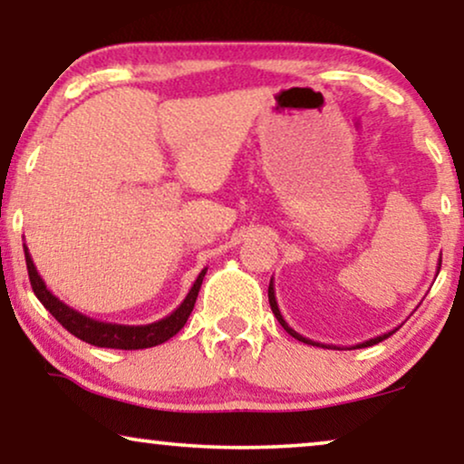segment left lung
<instances>
[{
  "instance_id": "obj_1",
  "label": "left lung",
  "mask_w": 464,
  "mask_h": 464,
  "mask_svg": "<svg viewBox=\"0 0 464 464\" xmlns=\"http://www.w3.org/2000/svg\"><path fill=\"white\" fill-rule=\"evenodd\" d=\"M440 266H441V259H440ZM268 302H270V308H272V313H275V316L278 319V323H281L283 325V329L285 332H287L289 335H294L295 340H300V342H304V344H313V346H321L319 342H313V340H308V338H304V335H300L295 332V329H291L289 325H287V321L283 319V314H281V310H278V304H276V295H275V285H272V278H270V287H268ZM392 332H389V334H382V335H378V338H372V340H367V342H363V344H359V348H365V346H373V344H378V342H382V340H386L389 338ZM321 348H327V346H321Z\"/></svg>"
}]
</instances>
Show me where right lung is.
Listing matches in <instances>:
<instances>
[{"label": "right lung", "mask_w": 464, "mask_h": 464, "mask_svg": "<svg viewBox=\"0 0 464 464\" xmlns=\"http://www.w3.org/2000/svg\"><path fill=\"white\" fill-rule=\"evenodd\" d=\"M23 249H24V262H27V270H29L31 287H34V294L37 295V300L44 304V308H46L69 334H73L75 338H80L82 342H88V344L101 346V348H120V351L151 348L173 338V335L186 325L188 316L192 314L202 278L207 275V268H205L194 281L192 289L188 291L186 300H183L169 316H164V319L148 323V325H120V323L97 321L92 319V316L82 314L75 308L67 306L63 300H59V297L46 287V283L42 281L40 272H37L34 259H31L27 245H23Z\"/></svg>", "instance_id": "right-lung-1"}]
</instances>
